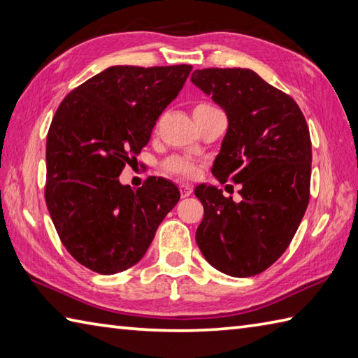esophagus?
Returning a JSON list of instances; mask_svg holds the SVG:
<instances>
[{"label":"esophagus","instance_id":"34e87169","mask_svg":"<svg viewBox=\"0 0 358 358\" xmlns=\"http://www.w3.org/2000/svg\"><path fill=\"white\" fill-rule=\"evenodd\" d=\"M179 188H180V196H182V198H187V196H189V194H192V192H193V187L189 185V184H180Z\"/></svg>","mask_w":358,"mask_h":358}]
</instances>
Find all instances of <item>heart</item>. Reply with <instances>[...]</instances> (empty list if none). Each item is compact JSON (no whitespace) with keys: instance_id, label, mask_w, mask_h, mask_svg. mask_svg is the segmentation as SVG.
I'll return each mask as SVG.
<instances>
[{"instance_id":"b5f03b06","label":"heart","mask_w":358,"mask_h":358,"mask_svg":"<svg viewBox=\"0 0 358 358\" xmlns=\"http://www.w3.org/2000/svg\"><path fill=\"white\" fill-rule=\"evenodd\" d=\"M208 105H199L196 108H207ZM165 166L169 171H173L180 176H193L196 166L192 160L187 157H171L165 162Z\"/></svg>"}]
</instances>
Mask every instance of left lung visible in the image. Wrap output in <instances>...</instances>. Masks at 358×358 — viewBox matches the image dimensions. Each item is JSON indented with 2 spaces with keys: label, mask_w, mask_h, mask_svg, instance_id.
<instances>
[{
  "label": "left lung",
  "mask_w": 358,
  "mask_h": 358,
  "mask_svg": "<svg viewBox=\"0 0 358 358\" xmlns=\"http://www.w3.org/2000/svg\"><path fill=\"white\" fill-rule=\"evenodd\" d=\"M192 82L229 119L211 173L243 187L239 202L213 185L196 187L203 206L196 243L220 272L236 278L258 275L286 252L308 208V123L294 99L250 69H198Z\"/></svg>",
  "instance_id": "8db88e82"
}]
</instances>
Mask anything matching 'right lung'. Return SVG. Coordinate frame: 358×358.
<instances>
[{
  "label": "right lung",
  "instance_id": "right-lung-1",
  "mask_svg": "<svg viewBox=\"0 0 358 358\" xmlns=\"http://www.w3.org/2000/svg\"><path fill=\"white\" fill-rule=\"evenodd\" d=\"M192 69L111 66L57 109L46 141V206L63 245L92 272L114 275L141 261L180 198L164 178L133 189L119 176L137 160Z\"/></svg>",
  "mask_w": 358,
  "mask_h": 358
}]
</instances>
